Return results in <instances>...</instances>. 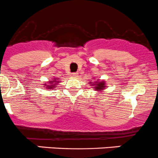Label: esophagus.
I'll return each mask as SVG.
<instances>
[{
    "label": "esophagus",
    "mask_w": 158,
    "mask_h": 158,
    "mask_svg": "<svg viewBox=\"0 0 158 158\" xmlns=\"http://www.w3.org/2000/svg\"><path fill=\"white\" fill-rule=\"evenodd\" d=\"M70 76H71V77H77V76H78V74H77V73H71Z\"/></svg>",
    "instance_id": "34e87169"
}]
</instances>
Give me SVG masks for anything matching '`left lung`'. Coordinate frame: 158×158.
Here are the masks:
<instances>
[{
  "label": "left lung",
  "instance_id": "left-lung-1",
  "mask_svg": "<svg viewBox=\"0 0 158 158\" xmlns=\"http://www.w3.org/2000/svg\"><path fill=\"white\" fill-rule=\"evenodd\" d=\"M89 84H90V86L93 87V89H94L98 93L102 94V92H104V89L107 88V84H106V81L104 80H101V79H94V82H89Z\"/></svg>",
  "mask_w": 158,
  "mask_h": 158
}]
</instances>
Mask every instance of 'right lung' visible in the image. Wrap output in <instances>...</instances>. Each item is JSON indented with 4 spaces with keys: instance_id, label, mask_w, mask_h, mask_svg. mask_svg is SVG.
<instances>
[{
    "instance_id": "add662e5",
    "label": "right lung",
    "mask_w": 158,
    "mask_h": 158,
    "mask_svg": "<svg viewBox=\"0 0 158 158\" xmlns=\"http://www.w3.org/2000/svg\"><path fill=\"white\" fill-rule=\"evenodd\" d=\"M53 80H51V81H44V87H46V89H48V90H52V89L55 88L57 87V85L58 84V83H60V81H59L58 78H55V77H53Z\"/></svg>"
}]
</instances>
